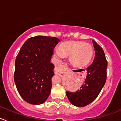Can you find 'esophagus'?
<instances>
[{
    "label": "esophagus",
    "instance_id": "obj_1",
    "mask_svg": "<svg viewBox=\"0 0 121 121\" xmlns=\"http://www.w3.org/2000/svg\"><path fill=\"white\" fill-rule=\"evenodd\" d=\"M67 68H68V64L67 62H62L59 65L56 67L54 69V73L56 74H60V73H63L64 70H67Z\"/></svg>",
    "mask_w": 121,
    "mask_h": 121
}]
</instances>
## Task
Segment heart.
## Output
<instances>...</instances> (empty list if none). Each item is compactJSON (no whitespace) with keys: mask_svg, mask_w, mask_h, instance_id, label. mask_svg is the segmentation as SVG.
Masks as SVG:
<instances>
[{"mask_svg":"<svg viewBox=\"0 0 121 121\" xmlns=\"http://www.w3.org/2000/svg\"><path fill=\"white\" fill-rule=\"evenodd\" d=\"M56 53L59 56H70L71 62L76 66H85L90 62L93 56V48L81 41L63 42Z\"/></svg>","mask_w":121,"mask_h":121,"instance_id":"obj_1","label":"heart"}]
</instances>
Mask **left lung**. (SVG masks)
Returning <instances> with one entry per match:
<instances>
[{
	"mask_svg": "<svg viewBox=\"0 0 121 121\" xmlns=\"http://www.w3.org/2000/svg\"><path fill=\"white\" fill-rule=\"evenodd\" d=\"M95 50L93 62L86 68L87 75L84 84L75 92L67 91L70 102L77 107H85L98 97L107 79V60L103 49L92 40Z\"/></svg>",
	"mask_w": 121,
	"mask_h": 121,
	"instance_id": "left-lung-1",
	"label": "left lung"
}]
</instances>
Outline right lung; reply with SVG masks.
Segmentation results:
<instances>
[{"instance_id": "obj_1", "label": "right lung", "mask_w": 121, "mask_h": 121, "mask_svg": "<svg viewBox=\"0 0 121 121\" xmlns=\"http://www.w3.org/2000/svg\"><path fill=\"white\" fill-rule=\"evenodd\" d=\"M60 40L37 36L25 41L15 61L14 79L19 95L31 104H41L51 92L54 65L50 60Z\"/></svg>"}]
</instances>
